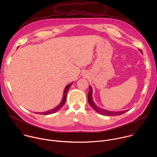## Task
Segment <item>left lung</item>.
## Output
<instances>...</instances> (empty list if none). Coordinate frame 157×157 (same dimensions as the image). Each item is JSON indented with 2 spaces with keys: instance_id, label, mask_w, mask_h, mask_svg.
<instances>
[{
  "instance_id": "8db88e82",
  "label": "left lung",
  "mask_w": 157,
  "mask_h": 157,
  "mask_svg": "<svg viewBox=\"0 0 157 157\" xmlns=\"http://www.w3.org/2000/svg\"><path fill=\"white\" fill-rule=\"evenodd\" d=\"M141 53H142V52L141 50H140ZM90 89H89V91L87 94V96H88V102L89 103V104L91 105V106L93 107V109L94 110H95L97 113L104 115V116H120L122 114H124L125 113H126L127 110H123V111H119V112H113V111H109V110H106L101 108H99L98 107H97L94 102L93 101V98H92V88L90 86L89 87Z\"/></svg>"
}]
</instances>
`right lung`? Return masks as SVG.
Masks as SVG:
<instances>
[{
    "instance_id": "right-lung-1",
    "label": "right lung",
    "mask_w": 157,
    "mask_h": 157,
    "mask_svg": "<svg viewBox=\"0 0 157 157\" xmlns=\"http://www.w3.org/2000/svg\"><path fill=\"white\" fill-rule=\"evenodd\" d=\"M73 82L69 84L68 85H67L66 86V87L64 88V95H63V99L61 101V102H60V104L57 106L55 108L52 109L51 110H49V111H47V112H44V113H37V114H43V115H48V114H53V113H56V112H57L58 110H59L64 104L65 102H66V94H67V92H68L69 88L70 87V86H71Z\"/></svg>"
}]
</instances>
